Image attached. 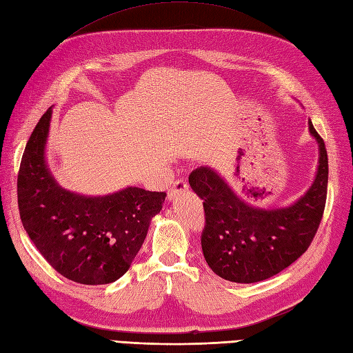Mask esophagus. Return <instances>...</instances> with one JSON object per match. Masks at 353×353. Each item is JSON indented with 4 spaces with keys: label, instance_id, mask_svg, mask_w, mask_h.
I'll use <instances>...</instances> for the list:
<instances>
[{
    "label": "esophagus",
    "instance_id": "esophagus-1",
    "mask_svg": "<svg viewBox=\"0 0 353 353\" xmlns=\"http://www.w3.org/2000/svg\"><path fill=\"white\" fill-rule=\"evenodd\" d=\"M189 189V186H188V183L185 180H177V181H174L173 183V188L168 190V195H167V199L168 201H173L174 198H177L180 193H183V192H186Z\"/></svg>",
    "mask_w": 353,
    "mask_h": 353
}]
</instances>
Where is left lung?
I'll return each instance as SVG.
<instances>
[{
    "label": "left lung",
    "mask_w": 353,
    "mask_h": 353,
    "mask_svg": "<svg viewBox=\"0 0 353 353\" xmlns=\"http://www.w3.org/2000/svg\"><path fill=\"white\" fill-rule=\"evenodd\" d=\"M308 128L318 143L316 173L310 189L288 207L263 208L246 202L212 167L202 165L190 173L189 185L205 211L202 252L221 279L267 280L293 264L311 245L325 207L328 160L311 120Z\"/></svg>",
    "instance_id": "1"
}]
</instances>
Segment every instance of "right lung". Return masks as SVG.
<instances>
[{"label": "right lung", "instance_id": "right-lung-1", "mask_svg": "<svg viewBox=\"0 0 353 353\" xmlns=\"http://www.w3.org/2000/svg\"><path fill=\"white\" fill-rule=\"evenodd\" d=\"M52 107L33 129L17 177L20 219L48 264L81 284H107L130 268L165 192L128 186L104 196L61 188L50 172L45 150Z\"/></svg>", "mask_w": 353, "mask_h": 353}]
</instances>
